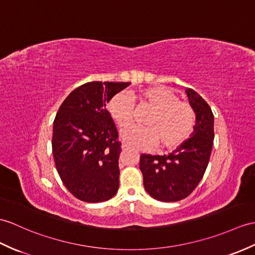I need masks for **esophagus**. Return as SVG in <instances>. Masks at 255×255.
I'll return each mask as SVG.
<instances>
[{
  "mask_svg": "<svg viewBox=\"0 0 255 255\" xmlns=\"http://www.w3.org/2000/svg\"><path fill=\"white\" fill-rule=\"evenodd\" d=\"M122 150H123V151H128L129 147H128L126 144H123V145H122Z\"/></svg>",
  "mask_w": 255,
  "mask_h": 255,
  "instance_id": "obj_1",
  "label": "esophagus"
}]
</instances>
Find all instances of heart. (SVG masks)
<instances>
[{
    "label": "heart",
    "instance_id": "1",
    "mask_svg": "<svg viewBox=\"0 0 255 255\" xmlns=\"http://www.w3.org/2000/svg\"><path fill=\"white\" fill-rule=\"evenodd\" d=\"M138 99L149 105L152 112L145 120L146 127L131 126L121 135L125 143L135 150L154 149L161 142L163 149L171 150L182 144L193 131L195 115L178 94L165 87H152L142 90ZM108 111L120 127H126L133 118V101L127 92H120L111 99Z\"/></svg>",
    "mask_w": 255,
    "mask_h": 255
}]
</instances>
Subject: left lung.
<instances>
[{
    "mask_svg": "<svg viewBox=\"0 0 255 255\" xmlns=\"http://www.w3.org/2000/svg\"><path fill=\"white\" fill-rule=\"evenodd\" d=\"M189 104L195 114L193 131L168 155L140 156L143 185L152 198L176 202L187 198L202 179L214 140V115L210 105L192 89H187Z\"/></svg>",
    "mask_w": 255,
    "mask_h": 255,
    "instance_id": "1",
    "label": "left lung"
}]
</instances>
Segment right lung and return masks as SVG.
Returning a JSON list of instances; mask_svg holds the SVG:
<instances>
[{
	"label": "right lung",
	"mask_w": 255,
	"mask_h": 255,
	"mask_svg": "<svg viewBox=\"0 0 255 255\" xmlns=\"http://www.w3.org/2000/svg\"><path fill=\"white\" fill-rule=\"evenodd\" d=\"M129 85L87 82L64 100L53 123L57 173L67 190L85 202L108 201L120 187L122 143L106 104Z\"/></svg>",
	"instance_id": "right-lung-1"
}]
</instances>
